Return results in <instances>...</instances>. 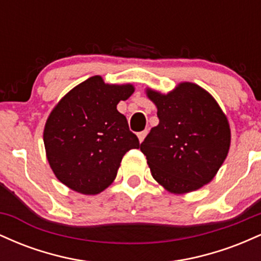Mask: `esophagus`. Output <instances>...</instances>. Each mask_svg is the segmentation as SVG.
<instances>
[{
	"mask_svg": "<svg viewBox=\"0 0 261 261\" xmlns=\"http://www.w3.org/2000/svg\"><path fill=\"white\" fill-rule=\"evenodd\" d=\"M147 133H148L147 130H143V131H141V133H139V135H137V137H139L140 142H142V141L145 140V137H146V135H147Z\"/></svg>",
	"mask_w": 261,
	"mask_h": 261,
	"instance_id": "obj_1",
	"label": "esophagus"
}]
</instances>
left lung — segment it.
Here are the masks:
<instances>
[{"label": "left lung", "instance_id": "1", "mask_svg": "<svg viewBox=\"0 0 261 261\" xmlns=\"http://www.w3.org/2000/svg\"><path fill=\"white\" fill-rule=\"evenodd\" d=\"M160 124L151 128L140 149L151 174L172 194L208 184L228 154L230 128L226 114L207 91L181 82L167 94L147 88Z\"/></svg>", "mask_w": 261, "mask_h": 261}]
</instances>
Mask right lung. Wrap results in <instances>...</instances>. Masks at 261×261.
<instances>
[{
	"label": "right lung",
	"mask_w": 261,
	"mask_h": 261,
	"mask_svg": "<svg viewBox=\"0 0 261 261\" xmlns=\"http://www.w3.org/2000/svg\"><path fill=\"white\" fill-rule=\"evenodd\" d=\"M134 86L109 85L100 76L80 83L61 98L44 127L46 158L66 187L95 195L116 178L121 160L140 142L116 106Z\"/></svg>",
	"instance_id": "right-lung-1"
}]
</instances>
